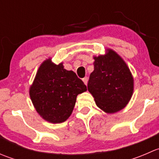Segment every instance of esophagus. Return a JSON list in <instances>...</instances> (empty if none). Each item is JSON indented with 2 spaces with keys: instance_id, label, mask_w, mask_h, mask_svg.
<instances>
[{
  "instance_id": "obj_1",
  "label": "esophagus",
  "mask_w": 159,
  "mask_h": 159,
  "mask_svg": "<svg viewBox=\"0 0 159 159\" xmlns=\"http://www.w3.org/2000/svg\"><path fill=\"white\" fill-rule=\"evenodd\" d=\"M88 80H89L88 77H84V78H82V81H83V82L84 83V84H88Z\"/></svg>"
}]
</instances>
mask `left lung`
<instances>
[{
    "label": "left lung",
    "mask_w": 159,
    "mask_h": 159,
    "mask_svg": "<svg viewBox=\"0 0 159 159\" xmlns=\"http://www.w3.org/2000/svg\"><path fill=\"white\" fill-rule=\"evenodd\" d=\"M94 70L90 75L88 90L96 105L108 114L125 108L134 91V78L127 64L114 50L94 56Z\"/></svg>",
    "instance_id": "1"
}]
</instances>
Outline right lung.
I'll use <instances>...</instances> for the list:
<instances>
[{"label": "right lung", "mask_w": 159, "mask_h": 159, "mask_svg": "<svg viewBox=\"0 0 159 159\" xmlns=\"http://www.w3.org/2000/svg\"><path fill=\"white\" fill-rule=\"evenodd\" d=\"M86 91V85L73 70L65 69L62 62L56 65L48 57L40 65L29 94L43 119L59 124L69 118L77 96Z\"/></svg>", "instance_id": "obj_1"}]
</instances>
